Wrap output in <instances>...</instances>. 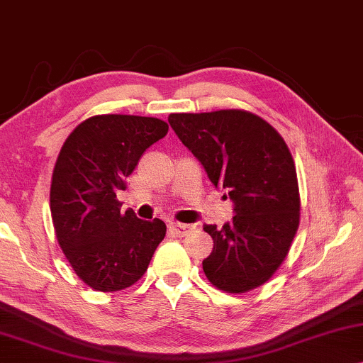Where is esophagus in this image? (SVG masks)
I'll list each match as a JSON object with an SVG mask.
<instances>
[{"instance_id": "34e87169", "label": "esophagus", "mask_w": 363, "mask_h": 363, "mask_svg": "<svg viewBox=\"0 0 363 363\" xmlns=\"http://www.w3.org/2000/svg\"><path fill=\"white\" fill-rule=\"evenodd\" d=\"M169 230H171V233H174L176 237H184V235H187L192 230V225H186V223L174 222L169 225Z\"/></svg>"}]
</instances>
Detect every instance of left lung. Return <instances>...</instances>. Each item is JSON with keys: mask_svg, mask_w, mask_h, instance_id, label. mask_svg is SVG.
Segmentation results:
<instances>
[{"mask_svg": "<svg viewBox=\"0 0 363 363\" xmlns=\"http://www.w3.org/2000/svg\"><path fill=\"white\" fill-rule=\"evenodd\" d=\"M167 120L213 186L235 203L230 222L203 227L213 240L203 273L225 293L259 288L281 267L299 227V186L288 145L247 110L171 113Z\"/></svg>", "mask_w": 363, "mask_h": 363, "instance_id": "1", "label": "left lung"}]
</instances>
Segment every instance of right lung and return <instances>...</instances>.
Wrapping results in <instances>:
<instances>
[{
    "instance_id": "add662e5",
    "label": "right lung",
    "mask_w": 363,
    "mask_h": 363,
    "mask_svg": "<svg viewBox=\"0 0 363 363\" xmlns=\"http://www.w3.org/2000/svg\"><path fill=\"white\" fill-rule=\"evenodd\" d=\"M152 116L95 115L60 147L50 182L55 237L75 274L91 289L115 293L146 273L166 223L120 212L116 192L126 189L143 152L167 135Z\"/></svg>"
}]
</instances>
